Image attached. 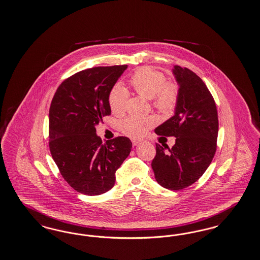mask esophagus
Listing matches in <instances>:
<instances>
[{
	"instance_id": "34e87169",
	"label": "esophagus",
	"mask_w": 260,
	"mask_h": 260,
	"mask_svg": "<svg viewBox=\"0 0 260 260\" xmlns=\"http://www.w3.org/2000/svg\"><path fill=\"white\" fill-rule=\"evenodd\" d=\"M140 142H141V140H139V139H132V143L134 146L138 145Z\"/></svg>"
}]
</instances>
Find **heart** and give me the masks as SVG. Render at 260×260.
I'll list each match as a JSON object with an SVG mask.
<instances>
[{
    "label": "heart",
    "mask_w": 260,
    "mask_h": 260,
    "mask_svg": "<svg viewBox=\"0 0 260 260\" xmlns=\"http://www.w3.org/2000/svg\"><path fill=\"white\" fill-rule=\"evenodd\" d=\"M129 84L135 92L147 99L161 114H171L179 102L180 88L174 81H167L164 73L152 67H142L132 74ZM127 92L121 85H115L108 94V104L111 112L122 115L125 110ZM153 117L128 116L120 123V129L129 137H140L155 125Z\"/></svg>",
    "instance_id": "b5f03b06"
}]
</instances>
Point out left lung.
Masks as SVG:
<instances>
[{
  "instance_id": "8db88e82",
  "label": "left lung",
  "mask_w": 260,
  "mask_h": 260,
  "mask_svg": "<svg viewBox=\"0 0 260 260\" xmlns=\"http://www.w3.org/2000/svg\"><path fill=\"white\" fill-rule=\"evenodd\" d=\"M180 86L175 115L157 126V135L176 137L175 145L156 144L152 160L156 182L180 190L196 183L210 166L217 150L218 119L215 100L202 79L187 68L175 66Z\"/></svg>"
}]
</instances>
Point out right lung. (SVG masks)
<instances>
[{"label":"right lung","instance_id":"1","mask_svg":"<svg viewBox=\"0 0 260 260\" xmlns=\"http://www.w3.org/2000/svg\"><path fill=\"white\" fill-rule=\"evenodd\" d=\"M126 64L95 67L64 79L49 109V149L62 178L76 191L99 196L114 186L116 170L132 142L118 136L103 142L95 125L111 113L108 94Z\"/></svg>","mask_w":260,"mask_h":260}]
</instances>
